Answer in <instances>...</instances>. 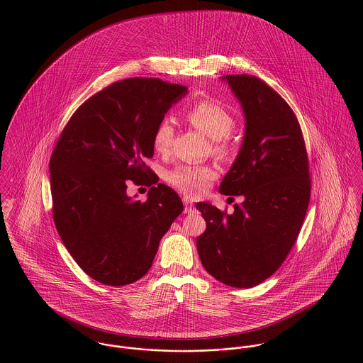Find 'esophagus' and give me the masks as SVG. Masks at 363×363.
Wrapping results in <instances>:
<instances>
[{
	"instance_id": "34e87169",
	"label": "esophagus",
	"mask_w": 363,
	"mask_h": 363,
	"mask_svg": "<svg viewBox=\"0 0 363 363\" xmlns=\"http://www.w3.org/2000/svg\"><path fill=\"white\" fill-rule=\"evenodd\" d=\"M183 204H184V212L186 213L194 211V206H193V203L189 199H183Z\"/></svg>"
}]
</instances>
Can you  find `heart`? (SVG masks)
Segmentation results:
<instances>
[{
	"label": "heart",
	"instance_id": "1",
	"mask_svg": "<svg viewBox=\"0 0 363 363\" xmlns=\"http://www.w3.org/2000/svg\"><path fill=\"white\" fill-rule=\"evenodd\" d=\"M186 121L197 131L212 140L213 151L228 155L233 150L229 134L236 127L235 114L223 104L213 99H201L184 111ZM174 127L169 118H162L154 131L152 145L159 154H166L172 148ZM218 176L216 170L204 164H180L166 173V180L187 196L197 197L207 191L212 180Z\"/></svg>",
	"mask_w": 363,
	"mask_h": 363
}]
</instances>
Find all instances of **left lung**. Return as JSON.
Masks as SVG:
<instances>
[{"label":"left lung","mask_w":363,"mask_h":363,"mask_svg":"<svg viewBox=\"0 0 363 363\" xmlns=\"http://www.w3.org/2000/svg\"><path fill=\"white\" fill-rule=\"evenodd\" d=\"M223 78L242 102L246 134L220 193L243 203L232 213L196 206L207 222L197 250L215 279L252 288L281 267L299 236L311 201L309 157L296 114L274 88L247 74Z\"/></svg>","instance_id":"1"}]
</instances>
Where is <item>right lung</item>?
Returning a JSON list of instances; mask_svg holds the SVG:
<instances>
[{"instance_id":"add662e5","label":"right lung","mask_w":363,"mask_h":363,"mask_svg":"<svg viewBox=\"0 0 363 363\" xmlns=\"http://www.w3.org/2000/svg\"><path fill=\"white\" fill-rule=\"evenodd\" d=\"M186 94V86L159 78L116 81L74 111L54 145L57 232L72 259L101 284L123 286L143 278L183 211L174 190L155 186L145 159L154 156L157 123ZM130 179L152 187L145 203L126 197Z\"/></svg>"}]
</instances>
